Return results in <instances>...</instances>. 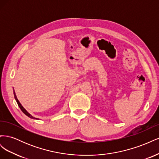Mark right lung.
<instances>
[{"instance_id": "add662e5", "label": "right lung", "mask_w": 159, "mask_h": 159, "mask_svg": "<svg viewBox=\"0 0 159 159\" xmlns=\"http://www.w3.org/2000/svg\"><path fill=\"white\" fill-rule=\"evenodd\" d=\"M13 91H14V98H15V99H16V102H17V103H18V105L19 106V107L20 108V109H21V111H22L25 113L26 115H27V116L28 117H30V118H31V119H38L37 118H35V117H32V115L28 113L27 111L23 107H22V105L20 104V103L19 102V101H18V99H17V98H16V93H15V91H14V90L13 89Z\"/></svg>"}]
</instances>
